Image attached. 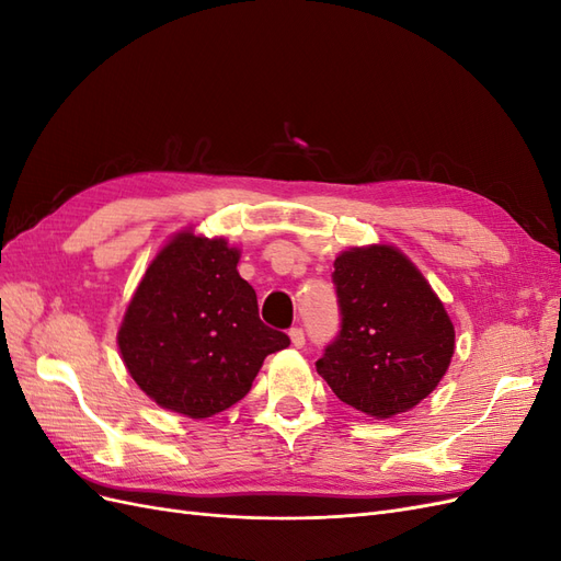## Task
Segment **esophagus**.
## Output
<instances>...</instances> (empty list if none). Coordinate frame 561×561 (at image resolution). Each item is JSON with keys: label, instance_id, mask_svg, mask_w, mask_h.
<instances>
[{"label": "esophagus", "instance_id": "esophagus-1", "mask_svg": "<svg viewBox=\"0 0 561 561\" xmlns=\"http://www.w3.org/2000/svg\"><path fill=\"white\" fill-rule=\"evenodd\" d=\"M290 339H293V346H297V348L307 344V336H304L301 328H290Z\"/></svg>", "mask_w": 561, "mask_h": 561}]
</instances>
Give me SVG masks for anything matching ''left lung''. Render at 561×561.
Listing matches in <instances>:
<instances>
[{
  "label": "left lung",
  "mask_w": 561,
  "mask_h": 561,
  "mask_svg": "<svg viewBox=\"0 0 561 561\" xmlns=\"http://www.w3.org/2000/svg\"><path fill=\"white\" fill-rule=\"evenodd\" d=\"M339 332L316 363L334 396L377 419L412 410L451 363L454 325L421 271L390 245L334 260Z\"/></svg>",
  "instance_id": "obj_1"
}]
</instances>
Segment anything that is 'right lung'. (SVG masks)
<instances>
[{
  "mask_svg": "<svg viewBox=\"0 0 561 561\" xmlns=\"http://www.w3.org/2000/svg\"><path fill=\"white\" fill-rule=\"evenodd\" d=\"M239 250L184 231L149 264L118 351L157 404L206 419L248 396L268 353L290 336L260 320L257 295L236 271Z\"/></svg>",
  "mask_w": 561,
  "mask_h": 561,
  "instance_id": "add662e5",
  "label": "right lung"
}]
</instances>
